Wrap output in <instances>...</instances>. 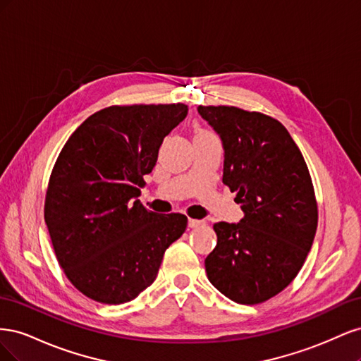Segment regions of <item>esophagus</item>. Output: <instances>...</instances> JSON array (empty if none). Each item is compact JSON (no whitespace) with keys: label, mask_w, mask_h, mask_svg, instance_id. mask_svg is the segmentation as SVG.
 Segmentation results:
<instances>
[{"label":"esophagus","mask_w":361,"mask_h":361,"mask_svg":"<svg viewBox=\"0 0 361 361\" xmlns=\"http://www.w3.org/2000/svg\"><path fill=\"white\" fill-rule=\"evenodd\" d=\"M204 224V221L203 220H192V218H190L188 220V226L191 227V228H194V227H199V226H203Z\"/></svg>","instance_id":"obj_1"}]
</instances>
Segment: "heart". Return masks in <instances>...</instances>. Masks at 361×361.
<instances>
[{"instance_id":"obj_1","label":"heart","mask_w":361,"mask_h":361,"mask_svg":"<svg viewBox=\"0 0 361 361\" xmlns=\"http://www.w3.org/2000/svg\"><path fill=\"white\" fill-rule=\"evenodd\" d=\"M195 135H212V133H209V130H206V129L199 128L197 133H195Z\"/></svg>"}]
</instances>
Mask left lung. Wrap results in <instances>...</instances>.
<instances>
[{"mask_svg":"<svg viewBox=\"0 0 361 361\" xmlns=\"http://www.w3.org/2000/svg\"><path fill=\"white\" fill-rule=\"evenodd\" d=\"M224 149L223 183L244 218L214 224L216 245L206 274L227 298L259 304L297 277L318 227L310 173L279 120L236 106H199Z\"/></svg>","mask_w":361,"mask_h":361,"instance_id":"1","label":"left lung"}]
</instances>
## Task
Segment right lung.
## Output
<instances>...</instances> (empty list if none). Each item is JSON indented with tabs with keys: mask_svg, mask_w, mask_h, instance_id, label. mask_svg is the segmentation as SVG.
<instances>
[{
	"mask_svg": "<svg viewBox=\"0 0 361 361\" xmlns=\"http://www.w3.org/2000/svg\"><path fill=\"white\" fill-rule=\"evenodd\" d=\"M188 114L183 104L108 106L76 128L52 169L45 223L72 285L97 302L123 304L155 281L188 218L140 203L162 140Z\"/></svg>",
	"mask_w": 361,
	"mask_h": 361,
	"instance_id": "1",
	"label": "right lung"
}]
</instances>
